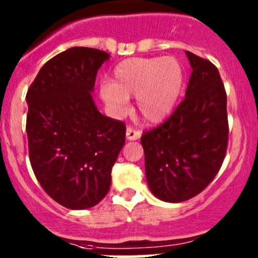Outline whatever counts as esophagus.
Returning a JSON list of instances; mask_svg holds the SVG:
<instances>
[{
  "mask_svg": "<svg viewBox=\"0 0 258 258\" xmlns=\"http://www.w3.org/2000/svg\"><path fill=\"white\" fill-rule=\"evenodd\" d=\"M126 136L128 140H139L140 137H141V131L130 126V127H127Z\"/></svg>",
  "mask_w": 258,
  "mask_h": 258,
  "instance_id": "1",
  "label": "esophagus"
}]
</instances>
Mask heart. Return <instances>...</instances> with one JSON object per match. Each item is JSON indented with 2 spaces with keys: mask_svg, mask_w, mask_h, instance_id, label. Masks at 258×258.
Instances as JSON below:
<instances>
[{
  "mask_svg": "<svg viewBox=\"0 0 258 258\" xmlns=\"http://www.w3.org/2000/svg\"><path fill=\"white\" fill-rule=\"evenodd\" d=\"M183 85V69L175 57L131 58L113 71V80L101 85V96L114 112H121L128 97L137 96L145 119L161 121L175 107Z\"/></svg>",
  "mask_w": 258,
  "mask_h": 258,
  "instance_id": "obj_1",
  "label": "heart"
}]
</instances>
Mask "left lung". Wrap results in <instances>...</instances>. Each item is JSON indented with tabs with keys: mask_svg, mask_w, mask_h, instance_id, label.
I'll list each match as a JSON object with an SVG mask.
<instances>
[{
	"mask_svg": "<svg viewBox=\"0 0 258 258\" xmlns=\"http://www.w3.org/2000/svg\"><path fill=\"white\" fill-rule=\"evenodd\" d=\"M192 67L186 97L172 114L141 137L151 192L166 202H182L216 177L228 145L227 95L217 67L186 52Z\"/></svg>",
	"mask_w": 258,
	"mask_h": 258,
	"instance_id": "obj_1",
	"label": "left lung"
}]
</instances>
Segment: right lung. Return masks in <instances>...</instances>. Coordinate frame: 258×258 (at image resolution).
Returning <instances> with one entry per match:
<instances>
[{
    "label": "right lung",
    "instance_id": "obj_1",
    "mask_svg": "<svg viewBox=\"0 0 258 258\" xmlns=\"http://www.w3.org/2000/svg\"><path fill=\"white\" fill-rule=\"evenodd\" d=\"M108 57L66 49L43 64L26 95L31 166L46 194L67 209H90L107 195L126 141L124 122L98 112L91 96Z\"/></svg>",
    "mask_w": 258,
    "mask_h": 258
}]
</instances>
